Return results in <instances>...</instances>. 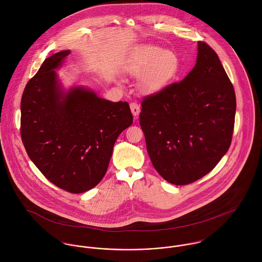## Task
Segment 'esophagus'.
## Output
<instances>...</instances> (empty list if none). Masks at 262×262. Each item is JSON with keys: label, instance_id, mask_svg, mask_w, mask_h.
<instances>
[{"label": "esophagus", "instance_id": "1", "mask_svg": "<svg viewBox=\"0 0 262 262\" xmlns=\"http://www.w3.org/2000/svg\"><path fill=\"white\" fill-rule=\"evenodd\" d=\"M130 109H131V112H132L134 117H137L140 114V107L136 103H131L130 104Z\"/></svg>", "mask_w": 262, "mask_h": 262}]
</instances>
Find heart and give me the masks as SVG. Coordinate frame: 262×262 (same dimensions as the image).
<instances>
[{"mask_svg": "<svg viewBox=\"0 0 262 262\" xmlns=\"http://www.w3.org/2000/svg\"><path fill=\"white\" fill-rule=\"evenodd\" d=\"M127 74L139 79V89L145 95H155L166 88L180 70L177 53L159 46L141 45L125 61Z\"/></svg>", "mask_w": 262, "mask_h": 262, "instance_id": "b5f03b06", "label": "heart"}]
</instances>
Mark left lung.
Wrapping results in <instances>:
<instances>
[{"instance_id":"obj_1","label":"left lung","mask_w":262,"mask_h":262,"mask_svg":"<svg viewBox=\"0 0 262 262\" xmlns=\"http://www.w3.org/2000/svg\"><path fill=\"white\" fill-rule=\"evenodd\" d=\"M235 113L234 88L217 53L199 41L191 72L142 102L140 126L156 171L176 186L209 173L230 147Z\"/></svg>"}]
</instances>
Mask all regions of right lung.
I'll return each mask as SVG.
<instances>
[{
	"label": "right lung",
	"instance_id": "obj_1",
	"mask_svg": "<svg viewBox=\"0 0 262 262\" xmlns=\"http://www.w3.org/2000/svg\"><path fill=\"white\" fill-rule=\"evenodd\" d=\"M71 50L47 57L21 100V137L32 162L53 185L73 193L106 174L118 136L133 123L127 102L100 98L84 85L66 89L57 75Z\"/></svg>",
	"mask_w": 262,
	"mask_h": 262
}]
</instances>
